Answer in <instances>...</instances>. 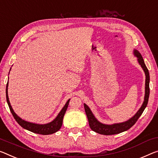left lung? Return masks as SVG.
Listing matches in <instances>:
<instances>
[{
    "label": "left lung",
    "mask_w": 158,
    "mask_h": 158,
    "mask_svg": "<svg viewBox=\"0 0 158 158\" xmlns=\"http://www.w3.org/2000/svg\"><path fill=\"white\" fill-rule=\"evenodd\" d=\"M134 54L138 57V61H139V64H141L143 69L146 74V94H145V98L144 102L143 103L141 108L139 109V110L136 112V114L134 116L129 119L128 121L122 122V123L119 124H114L112 125H107L103 124L99 122L98 120L95 118L94 114H92L91 110L89 109V107L86 106V104H84V109L85 112H86L87 118L89 120V126L91 127V129L94 131L96 133L103 134V135H113V134H117L127 131V130L129 129L132 126H134V124L136 123V121L140 117V116L142 114L143 112L144 111L145 108H146L148 102L149 98V94H150V88H149V82H150V75L148 69L146 66V64L144 63V60L143 59L142 56L140 52L135 50Z\"/></svg>",
    "instance_id": "left-lung-1"
}]
</instances>
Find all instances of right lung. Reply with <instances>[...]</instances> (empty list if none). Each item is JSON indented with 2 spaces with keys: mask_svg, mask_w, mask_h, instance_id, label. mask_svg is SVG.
Instances as JSON below:
<instances>
[{
  "mask_svg": "<svg viewBox=\"0 0 158 158\" xmlns=\"http://www.w3.org/2000/svg\"><path fill=\"white\" fill-rule=\"evenodd\" d=\"M7 85H8V82L7 83V86H6V99H7V104H8L12 116L14 117V118L16 120V122L20 125L22 128H24L27 130H29V131L34 132V133L42 134V135L52 134L55 133V132L57 131L60 129L61 128L62 124V120H63L64 115L65 114L67 107H68L70 99L67 101L66 104L64 105V106L63 107V108L62 109V110L60 112V113L58 114V115H57L56 118L52 122L46 124H37L31 123V122H26L24 121V120L22 119L20 117H19L15 113L14 110H12V107L10 106V103L8 96H7Z\"/></svg>",
  "mask_w": 158,
  "mask_h": 158,
  "instance_id": "right-lung-1",
  "label": "right lung"
}]
</instances>
